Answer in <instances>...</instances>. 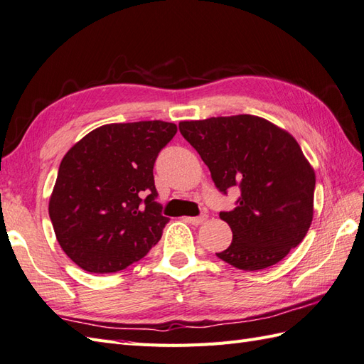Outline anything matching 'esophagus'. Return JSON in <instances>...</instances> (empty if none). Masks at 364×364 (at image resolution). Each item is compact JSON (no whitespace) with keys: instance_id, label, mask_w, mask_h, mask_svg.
Segmentation results:
<instances>
[{"instance_id":"34e87169","label":"esophagus","mask_w":364,"mask_h":364,"mask_svg":"<svg viewBox=\"0 0 364 364\" xmlns=\"http://www.w3.org/2000/svg\"><path fill=\"white\" fill-rule=\"evenodd\" d=\"M208 220V215H200V217H188L186 218V221L188 223H191V225H193V226H200V225H203L204 221Z\"/></svg>"}]
</instances>
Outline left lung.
<instances>
[{"label":"left lung","instance_id":"obj_1","mask_svg":"<svg viewBox=\"0 0 364 364\" xmlns=\"http://www.w3.org/2000/svg\"><path fill=\"white\" fill-rule=\"evenodd\" d=\"M180 132L221 193L238 188L234 210L220 212L232 229L217 257L243 271L277 264L306 237L314 217L315 172L286 130L255 115L181 121Z\"/></svg>","mask_w":364,"mask_h":364}]
</instances>
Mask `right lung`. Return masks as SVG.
I'll return each instance as SVG.
<instances>
[{"instance_id": "add662e5", "label": "right lung", "mask_w": 364, "mask_h": 364, "mask_svg": "<svg viewBox=\"0 0 364 364\" xmlns=\"http://www.w3.org/2000/svg\"><path fill=\"white\" fill-rule=\"evenodd\" d=\"M176 134L154 119L92 130L61 160L49 217L61 249L90 274H112L147 255L169 218L156 203L154 164Z\"/></svg>"}]
</instances>
